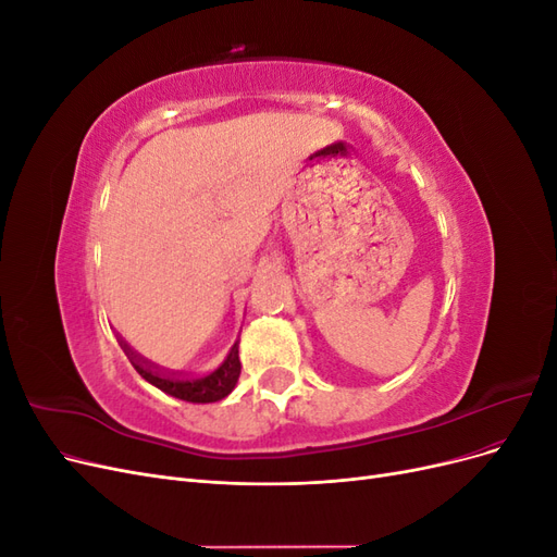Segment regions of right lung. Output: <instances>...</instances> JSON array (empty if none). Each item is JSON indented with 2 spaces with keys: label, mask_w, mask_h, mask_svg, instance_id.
<instances>
[{
  "label": "right lung",
  "mask_w": 557,
  "mask_h": 557,
  "mask_svg": "<svg viewBox=\"0 0 557 557\" xmlns=\"http://www.w3.org/2000/svg\"><path fill=\"white\" fill-rule=\"evenodd\" d=\"M123 350L129 356L132 367L148 381L153 383L156 387H160L162 393L185 399V401H195V404H209V401H218L227 397L234 385L239 381L242 374V362H239V346L234 344L230 356L223 360V364L213 369V372L205 374V376H181L174 372H162L160 367H156L153 362L144 360L141 356H137L125 342H121Z\"/></svg>",
  "instance_id": "right-lung-1"
}]
</instances>
